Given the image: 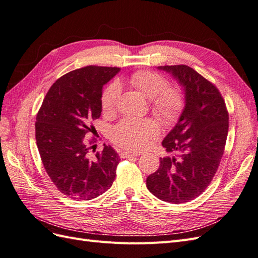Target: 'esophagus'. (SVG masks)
Returning <instances> with one entry per match:
<instances>
[{
  "mask_svg": "<svg viewBox=\"0 0 258 258\" xmlns=\"http://www.w3.org/2000/svg\"><path fill=\"white\" fill-rule=\"evenodd\" d=\"M140 154L139 153H131V152H122L120 154V156L122 158H129V157H137V156H139Z\"/></svg>",
  "mask_w": 258,
  "mask_h": 258,
  "instance_id": "obj_1",
  "label": "esophagus"
}]
</instances>
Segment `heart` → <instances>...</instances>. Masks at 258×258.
Here are the masks:
<instances>
[{"label":"heart","instance_id":"1","mask_svg":"<svg viewBox=\"0 0 258 258\" xmlns=\"http://www.w3.org/2000/svg\"><path fill=\"white\" fill-rule=\"evenodd\" d=\"M128 82L151 99V111L161 122L172 124L178 120L186 106V93L179 86L169 85L165 76L150 70L136 71L129 76ZM120 93L121 87L117 82L105 86L100 99L104 114L111 115L116 111ZM158 132L157 123L153 119L126 118L112 128L111 140L129 151H140L157 137Z\"/></svg>","mask_w":258,"mask_h":258}]
</instances>
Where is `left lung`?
Wrapping results in <instances>:
<instances>
[{
  "mask_svg": "<svg viewBox=\"0 0 258 258\" xmlns=\"http://www.w3.org/2000/svg\"><path fill=\"white\" fill-rule=\"evenodd\" d=\"M186 93V106L175 127L162 141L178 157L160 158V166L146 178L154 196L184 204L197 198L212 181L220 166L228 134V111L214 84L188 66H165Z\"/></svg>",
  "mask_w": 258,
  "mask_h": 258,
  "instance_id": "left-lung-1",
  "label": "left lung"
}]
</instances>
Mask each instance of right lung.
<instances>
[{
    "label": "right lung",
    "mask_w": 258,
    "mask_h": 258,
    "mask_svg": "<svg viewBox=\"0 0 258 258\" xmlns=\"http://www.w3.org/2000/svg\"><path fill=\"white\" fill-rule=\"evenodd\" d=\"M119 68L88 66L52 84L36 114L35 139L43 166L58 190L75 200H91L110 189L119 163L111 145L90 157L97 142L87 139L101 115L103 85Z\"/></svg>",
    "instance_id": "add662e5"
}]
</instances>
